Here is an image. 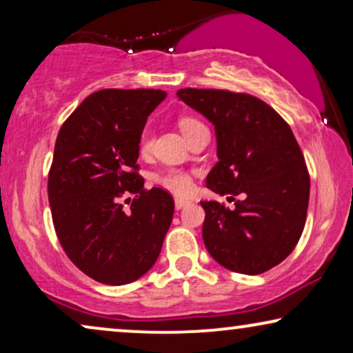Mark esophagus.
<instances>
[{
	"label": "esophagus",
	"mask_w": 353,
	"mask_h": 353,
	"mask_svg": "<svg viewBox=\"0 0 353 353\" xmlns=\"http://www.w3.org/2000/svg\"><path fill=\"white\" fill-rule=\"evenodd\" d=\"M188 204H190V201H188V199H181V197H176V199H175V209L176 210L185 209Z\"/></svg>",
	"instance_id": "esophagus-1"
}]
</instances>
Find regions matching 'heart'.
<instances>
[{
    "mask_svg": "<svg viewBox=\"0 0 353 353\" xmlns=\"http://www.w3.org/2000/svg\"><path fill=\"white\" fill-rule=\"evenodd\" d=\"M196 125H199V122L194 119L180 120V128L183 134H185L188 130L196 127ZM149 149H151V133H149V130H144L141 134V139H139V151H141V154H146L149 152ZM157 181L161 183V186L165 188L167 191H170L173 194H178V196H188L192 191L191 176L180 170H167L165 173H162V175L157 178Z\"/></svg>",
    "mask_w": 353,
    "mask_h": 353,
    "instance_id": "obj_1",
    "label": "heart"
}]
</instances>
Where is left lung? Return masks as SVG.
I'll use <instances>...</instances> for the list:
<instances>
[{
  "label": "left lung",
  "mask_w": 353,
  "mask_h": 353,
  "mask_svg": "<svg viewBox=\"0 0 353 353\" xmlns=\"http://www.w3.org/2000/svg\"><path fill=\"white\" fill-rule=\"evenodd\" d=\"M215 128L219 162L205 186L234 209L201 201L202 239L221 267L260 274L281 263L301 239L310 178L289 125L276 110L250 94L185 88L176 93Z\"/></svg>",
  "instance_id": "obj_1"
}]
</instances>
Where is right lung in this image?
<instances>
[{
	"mask_svg": "<svg viewBox=\"0 0 353 353\" xmlns=\"http://www.w3.org/2000/svg\"><path fill=\"white\" fill-rule=\"evenodd\" d=\"M162 90H101L77 108L57 134L48 178L57 239L79 270L122 286L152 268L173 216V197L144 190L139 139ZM123 192L135 199L125 211Z\"/></svg>",
	"mask_w": 353,
	"mask_h": 353,
	"instance_id": "right-lung-1",
	"label": "right lung"
}]
</instances>
